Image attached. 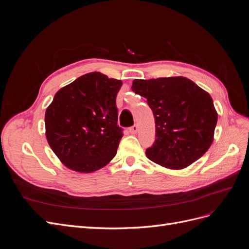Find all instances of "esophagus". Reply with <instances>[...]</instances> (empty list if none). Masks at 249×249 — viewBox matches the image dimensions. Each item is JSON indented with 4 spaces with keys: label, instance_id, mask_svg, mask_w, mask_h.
<instances>
[{
    "label": "esophagus",
    "instance_id": "34e87169",
    "mask_svg": "<svg viewBox=\"0 0 249 249\" xmlns=\"http://www.w3.org/2000/svg\"><path fill=\"white\" fill-rule=\"evenodd\" d=\"M138 131V125L137 124H134V125H132L131 127H130V132L132 133V134H135Z\"/></svg>",
    "mask_w": 249,
    "mask_h": 249
}]
</instances>
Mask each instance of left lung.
Listing matches in <instances>:
<instances>
[{
	"instance_id": "left-lung-1",
	"label": "left lung",
	"mask_w": 249,
	"mask_h": 249,
	"mask_svg": "<svg viewBox=\"0 0 249 249\" xmlns=\"http://www.w3.org/2000/svg\"><path fill=\"white\" fill-rule=\"evenodd\" d=\"M132 90L145 97L156 124L149 160L182 169L198 160L213 142L217 112L211 95L184 77L134 80Z\"/></svg>"
}]
</instances>
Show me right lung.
Listing matches in <instances>:
<instances>
[{"label": "right lung", "mask_w": 249, "mask_h": 249, "mask_svg": "<svg viewBox=\"0 0 249 249\" xmlns=\"http://www.w3.org/2000/svg\"><path fill=\"white\" fill-rule=\"evenodd\" d=\"M123 82L89 72L61 88L46 111L51 148L69 168L92 172L115 157L124 129L116 95Z\"/></svg>", "instance_id": "obj_1"}]
</instances>
